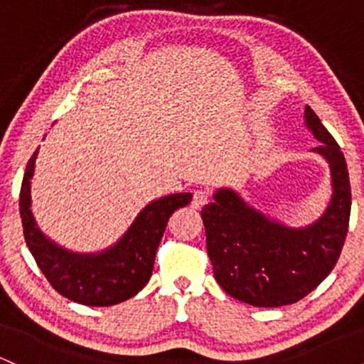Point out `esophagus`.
I'll list each match as a JSON object with an SVG mask.
<instances>
[{"instance_id": "obj_1", "label": "esophagus", "mask_w": 364, "mask_h": 364, "mask_svg": "<svg viewBox=\"0 0 364 364\" xmlns=\"http://www.w3.org/2000/svg\"><path fill=\"white\" fill-rule=\"evenodd\" d=\"M208 203V195L205 191L202 190H196L193 193V200H191V207L195 208V210H200L203 205H207Z\"/></svg>"}]
</instances>
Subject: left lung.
<instances>
[{"label": "left lung", "mask_w": 364, "mask_h": 364, "mask_svg": "<svg viewBox=\"0 0 364 364\" xmlns=\"http://www.w3.org/2000/svg\"><path fill=\"white\" fill-rule=\"evenodd\" d=\"M304 124L320 141L311 152L327 161L332 183L328 205L315 223L291 228L231 188H219L214 202L202 208L215 281L252 306L275 308L303 299L332 272L348 236L350 185L344 154L308 106Z\"/></svg>", "instance_id": "8db88e82"}]
</instances>
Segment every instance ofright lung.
<instances>
[{
    "label": "right lung",
    "instance_id": "right-lung-1",
    "mask_svg": "<svg viewBox=\"0 0 364 364\" xmlns=\"http://www.w3.org/2000/svg\"><path fill=\"white\" fill-rule=\"evenodd\" d=\"M39 149L28 161L20 190L25 243L49 284L65 298L85 306H112L133 298L149 282L156 252L171 214L191 202V193L152 200L109 248L78 253L63 248L37 228L32 214V178Z\"/></svg>",
    "mask_w": 364,
    "mask_h": 364
}]
</instances>
